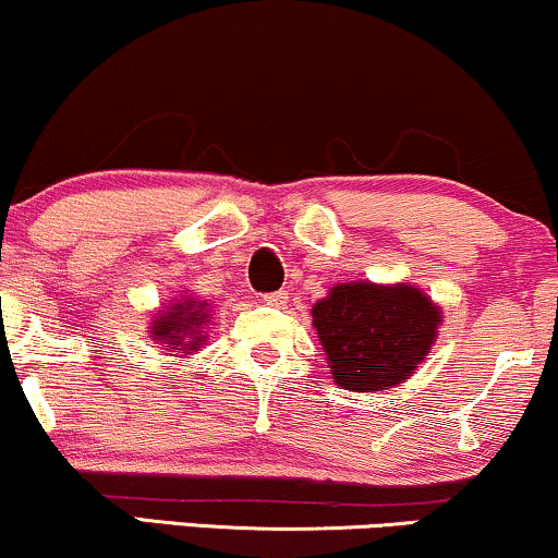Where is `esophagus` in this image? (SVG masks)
<instances>
[{
  "mask_svg": "<svg viewBox=\"0 0 558 558\" xmlns=\"http://www.w3.org/2000/svg\"><path fill=\"white\" fill-rule=\"evenodd\" d=\"M262 304L267 306H286L288 304V293L286 291H275V293H265V296H259Z\"/></svg>",
  "mask_w": 558,
  "mask_h": 558,
  "instance_id": "1",
  "label": "esophagus"
}]
</instances>
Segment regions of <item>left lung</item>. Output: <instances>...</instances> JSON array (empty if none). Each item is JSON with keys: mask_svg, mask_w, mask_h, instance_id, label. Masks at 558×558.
Here are the masks:
<instances>
[{"mask_svg": "<svg viewBox=\"0 0 558 558\" xmlns=\"http://www.w3.org/2000/svg\"><path fill=\"white\" fill-rule=\"evenodd\" d=\"M332 379L372 392L400 385L432 351L439 308L411 286L345 283L312 308Z\"/></svg>", "mask_w": 558, "mask_h": 558, "instance_id": "obj_1", "label": "left lung"}]
</instances>
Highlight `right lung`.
Returning <instances> with one entry per match:
<instances>
[{
  "mask_svg": "<svg viewBox=\"0 0 558 558\" xmlns=\"http://www.w3.org/2000/svg\"><path fill=\"white\" fill-rule=\"evenodd\" d=\"M205 317V304H199V301H184V304L173 306L169 314L158 317V322H153V338L158 343H163L166 351H197L199 343H203L199 327H203Z\"/></svg>",
  "mask_w": 558,
  "mask_h": 558,
  "instance_id": "add662e5",
  "label": "right lung"
}]
</instances>
